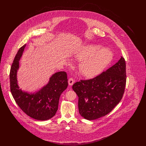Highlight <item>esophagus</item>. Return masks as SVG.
I'll return each instance as SVG.
<instances>
[{"label": "esophagus", "instance_id": "obj_1", "mask_svg": "<svg viewBox=\"0 0 146 146\" xmlns=\"http://www.w3.org/2000/svg\"><path fill=\"white\" fill-rule=\"evenodd\" d=\"M74 82H75V80L74 79H73L72 78H70L69 79V80H68V84H69V85H70V86L73 85Z\"/></svg>", "mask_w": 146, "mask_h": 146}]
</instances>
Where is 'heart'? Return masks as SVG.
Instances as JSON below:
<instances>
[{
    "instance_id": "heart-1",
    "label": "heart",
    "mask_w": 146,
    "mask_h": 146,
    "mask_svg": "<svg viewBox=\"0 0 146 146\" xmlns=\"http://www.w3.org/2000/svg\"><path fill=\"white\" fill-rule=\"evenodd\" d=\"M100 48L101 46L97 44H88L76 54V58L82 61L79 69L84 76L88 78L96 76L111 62L113 52L109 49Z\"/></svg>"
}]
</instances>
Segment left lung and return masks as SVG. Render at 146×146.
Wrapping results in <instances>:
<instances>
[{
	"label": "left lung",
	"instance_id": "obj_1",
	"mask_svg": "<svg viewBox=\"0 0 146 146\" xmlns=\"http://www.w3.org/2000/svg\"><path fill=\"white\" fill-rule=\"evenodd\" d=\"M126 81V63L122 56L111 68L89 80L74 84L78 108L83 118L91 120L105 116L121 101Z\"/></svg>",
	"mask_w": 146,
	"mask_h": 146
}]
</instances>
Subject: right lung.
I'll return each mask as SVG.
<instances>
[{
  "label": "right lung",
  "mask_w": 146,
  "mask_h": 146,
  "mask_svg": "<svg viewBox=\"0 0 146 146\" xmlns=\"http://www.w3.org/2000/svg\"><path fill=\"white\" fill-rule=\"evenodd\" d=\"M26 46L19 50L10 72V90L16 103L27 115L38 120H46L53 117L58 110L59 98L68 86L67 75L58 72L50 78L48 83L40 90L29 93L20 89L17 80L19 61Z\"/></svg>",
  "instance_id": "1"
}]
</instances>
